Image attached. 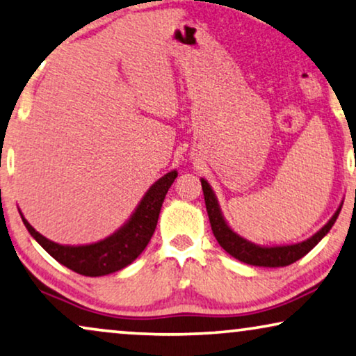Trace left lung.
I'll return each instance as SVG.
<instances>
[{"instance_id": "left-lung-1", "label": "left lung", "mask_w": 356, "mask_h": 356, "mask_svg": "<svg viewBox=\"0 0 356 356\" xmlns=\"http://www.w3.org/2000/svg\"><path fill=\"white\" fill-rule=\"evenodd\" d=\"M203 195H205V205L208 211V218H210V225L213 229V234L218 241V244L226 250L227 254L233 255L234 259L241 260V262L255 265V267H286L296 260L309 252L312 248H316L321 243V239L329 233L330 227L337 221L339 213L342 210V203L334 213L332 218L321 227L317 233H314L311 238H307L301 243L296 244H283V245H260L255 244L252 241L243 238L236 231L227 225L225 215H222L220 203L213 192L210 184L207 179H200Z\"/></svg>"}]
</instances>
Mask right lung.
Instances as JSON below:
<instances>
[{
	"label": "right lung",
	"mask_w": 356,
	"mask_h": 356,
	"mask_svg": "<svg viewBox=\"0 0 356 356\" xmlns=\"http://www.w3.org/2000/svg\"><path fill=\"white\" fill-rule=\"evenodd\" d=\"M177 177V170L172 169L163 177H159L141 198L135 211L129 220L118 227L115 233L92 244L68 245L58 244L47 239L39 231L31 226V222L21 213L24 226L27 227L32 238L65 267L84 277H104V275L118 272L130 265L148 245L153 236L161 207L169 187Z\"/></svg>",
	"instance_id": "add662e5"
}]
</instances>
